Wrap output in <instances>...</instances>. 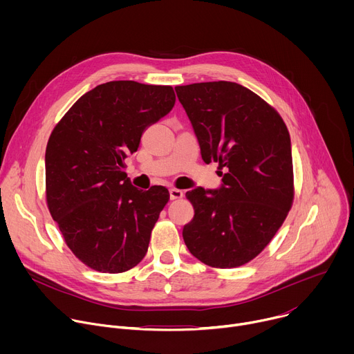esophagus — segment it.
<instances>
[{
  "instance_id": "obj_1",
  "label": "esophagus",
  "mask_w": 354,
  "mask_h": 354,
  "mask_svg": "<svg viewBox=\"0 0 354 354\" xmlns=\"http://www.w3.org/2000/svg\"><path fill=\"white\" fill-rule=\"evenodd\" d=\"M183 196V192L180 189H176V187H171L169 189V197L171 200H176V198H180Z\"/></svg>"
}]
</instances>
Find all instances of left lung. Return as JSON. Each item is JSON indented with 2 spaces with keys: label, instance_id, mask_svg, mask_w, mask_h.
Segmentation results:
<instances>
[{
  "label": "left lung",
  "instance_id": "1",
  "mask_svg": "<svg viewBox=\"0 0 354 354\" xmlns=\"http://www.w3.org/2000/svg\"><path fill=\"white\" fill-rule=\"evenodd\" d=\"M201 158L218 162V189L186 197L194 217L183 227L190 254L213 268H236L258 257L292 203V156L280 115L250 89L228 81L175 88Z\"/></svg>",
  "mask_w": 354,
  "mask_h": 354
}]
</instances>
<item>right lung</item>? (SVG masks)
Masks as SVG:
<instances>
[{"mask_svg": "<svg viewBox=\"0 0 354 354\" xmlns=\"http://www.w3.org/2000/svg\"><path fill=\"white\" fill-rule=\"evenodd\" d=\"M168 85L111 81L84 93L46 148V198L73 254L102 273H122L147 254L151 231L168 203L164 186L140 190L124 158L142 133L175 105Z\"/></svg>", "mask_w": 354, "mask_h": 354, "instance_id": "right-lung-1", "label": "right lung"}]
</instances>
